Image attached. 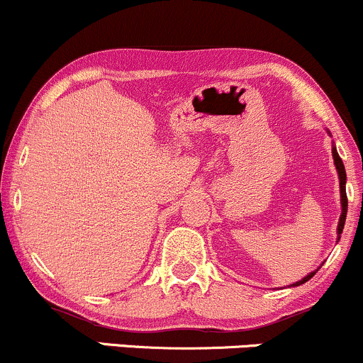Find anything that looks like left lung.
Returning <instances> with one entry per match:
<instances>
[{
	"label": "left lung",
	"mask_w": 363,
	"mask_h": 363,
	"mask_svg": "<svg viewBox=\"0 0 363 363\" xmlns=\"http://www.w3.org/2000/svg\"><path fill=\"white\" fill-rule=\"evenodd\" d=\"M333 156H334V165L335 169H337V175H339V189H341V217H339V224H337V240L341 238V233L345 230V220H346V212H348V198H346V170H345V165H342V160L339 158L337 151H335V147H333ZM318 272V269H316ZM316 272H311L310 274H306V277L303 278V280L296 281V284H292V287H297V285L301 284H306L308 280L315 274Z\"/></svg>",
	"instance_id": "1"
}]
</instances>
